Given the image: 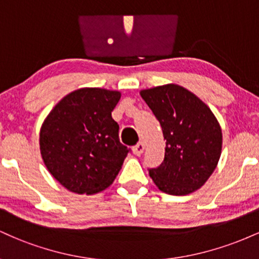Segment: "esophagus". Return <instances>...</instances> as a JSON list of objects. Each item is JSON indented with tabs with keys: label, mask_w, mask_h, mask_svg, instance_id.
<instances>
[{
	"label": "esophagus",
	"mask_w": 259,
	"mask_h": 259,
	"mask_svg": "<svg viewBox=\"0 0 259 259\" xmlns=\"http://www.w3.org/2000/svg\"><path fill=\"white\" fill-rule=\"evenodd\" d=\"M133 151H134V153L136 154V156H141L142 152L145 151V144H144V142H139V144L133 148Z\"/></svg>",
	"instance_id": "esophagus-1"
}]
</instances>
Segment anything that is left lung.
Returning <instances> with one entry per match:
<instances>
[{
    "label": "left lung",
    "instance_id": "obj_1",
    "mask_svg": "<svg viewBox=\"0 0 259 259\" xmlns=\"http://www.w3.org/2000/svg\"><path fill=\"white\" fill-rule=\"evenodd\" d=\"M162 126L164 160L148 170L153 183L168 195L184 196L200 189L218 164L223 135L206 103L175 84L140 91Z\"/></svg>",
    "mask_w": 259,
    "mask_h": 259
}]
</instances>
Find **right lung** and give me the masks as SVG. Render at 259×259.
I'll use <instances>...</instances> for the list:
<instances>
[{
  "mask_svg": "<svg viewBox=\"0 0 259 259\" xmlns=\"http://www.w3.org/2000/svg\"><path fill=\"white\" fill-rule=\"evenodd\" d=\"M119 100V91L79 89L59 101L44 120V163L69 191L97 194L119 173L130 151L120 144L119 125L112 118Z\"/></svg>",
  "mask_w": 259,
  "mask_h": 259,
  "instance_id": "add662e5",
  "label": "right lung"
}]
</instances>
